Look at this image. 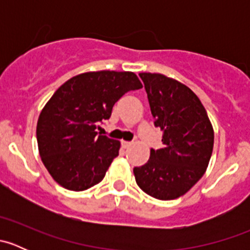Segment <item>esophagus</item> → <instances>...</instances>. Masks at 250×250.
Listing matches in <instances>:
<instances>
[{
    "instance_id": "esophagus-1",
    "label": "esophagus",
    "mask_w": 250,
    "mask_h": 250,
    "mask_svg": "<svg viewBox=\"0 0 250 250\" xmlns=\"http://www.w3.org/2000/svg\"><path fill=\"white\" fill-rule=\"evenodd\" d=\"M132 144H133L132 141H125V140L122 141V146L125 148H128V147H129V146H132Z\"/></svg>"
}]
</instances>
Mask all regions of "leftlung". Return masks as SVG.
I'll use <instances>...</instances> for the list:
<instances>
[{
    "instance_id": "left-lung-1",
    "label": "left lung",
    "mask_w": 250,
    "mask_h": 250,
    "mask_svg": "<svg viewBox=\"0 0 250 250\" xmlns=\"http://www.w3.org/2000/svg\"><path fill=\"white\" fill-rule=\"evenodd\" d=\"M147 93L163 147L151 148L150 160L133 169L138 186L157 200L185 195L203 176L214 145V130L197 95L161 74H139Z\"/></svg>"
}]
</instances>
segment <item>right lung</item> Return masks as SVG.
<instances>
[{"mask_svg":"<svg viewBox=\"0 0 250 250\" xmlns=\"http://www.w3.org/2000/svg\"><path fill=\"white\" fill-rule=\"evenodd\" d=\"M143 88L134 72H85L60 85L37 122L40 156L62 188L83 191L104 179L120 141L98 134L115 103L129 90Z\"/></svg>","mask_w":250,"mask_h":250,"instance_id":"1","label":"right lung"}]
</instances>
